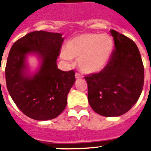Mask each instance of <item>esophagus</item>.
Returning a JSON list of instances; mask_svg holds the SVG:
<instances>
[{"label":"esophagus","instance_id":"34e87169","mask_svg":"<svg viewBox=\"0 0 151 151\" xmlns=\"http://www.w3.org/2000/svg\"><path fill=\"white\" fill-rule=\"evenodd\" d=\"M75 78H77V79L82 78V74H80L79 73H75Z\"/></svg>","mask_w":151,"mask_h":151}]
</instances>
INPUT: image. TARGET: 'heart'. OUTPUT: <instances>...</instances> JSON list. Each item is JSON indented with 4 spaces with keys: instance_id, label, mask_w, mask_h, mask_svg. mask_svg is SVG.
Instances as JSON below:
<instances>
[{
    "instance_id": "b5f03b06",
    "label": "heart",
    "mask_w": 151,
    "mask_h": 151,
    "mask_svg": "<svg viewBox=\"0 0 151 151\" xmlns=\"http://www.w3.org/2000/svg\"><path fill=\"white\" fill-rule=\"evenodd\" d=\"M113 40L108 35L86 33L69 40L61 57L65 60H78V67L82 72L93 73L104 68L113 51Z\"/></svg>"
}]
</instances>
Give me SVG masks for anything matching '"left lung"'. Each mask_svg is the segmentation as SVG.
I'll list each match as a JSON object with an SVG mask.
<instances>
[{"mask_svg": "<svg viewBox=\"0 0 151 151\" xmlns=\"http://www.w3.org/2000/svg\"><path fill=\"white\" fill-rule=\"evenodd\" d=\"M110 31L115 47L108 64L99 73L84 77L91 107L107 117L129 111L138 100L144 85V66L136 43L117 31Z\"/></svg>", "mask_w": 151, "mask_h": 151, "instance_id": "8db88e82", "label": "left lung"}]
</instances>
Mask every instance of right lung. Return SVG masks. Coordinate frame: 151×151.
Segmentation results:
<instances>
[{
	"label": "right lung",
	"instance_id": "right-lung-1",
	"mask_svg": "<svg viewBox=\"0 0 151 151\" xmlns=\"http://www.w3.org/2000/svg\"><path fill=\"white\" fill-rule=\"evenodd\" d=\"M63 41L59 33L33 31L17 40L9 51L5 66L6 86L17 107L31 119L51 120L65 108L75 72L57 69ZM31 52L37 53L42 64L40 70L29 77L25 76L24 59Z\"/></svg>",
	"mask_w": 151,
	"mask_h": 151
}]
</instances>
